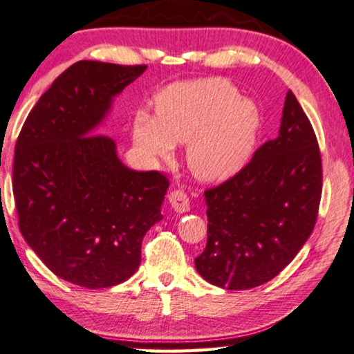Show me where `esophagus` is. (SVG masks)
<instances>
[{
    "mask_svg": "<svg viewBox=\"0 0 354 354\" xmlns=\"http://www.w3.org/2000/svg\"><path fill=\"white\" fill-rule=\"evenodd\" d=\"M168 201H170V205L176 213L189 212V198L183 191H173L168 196Z\"/></svg>",
    "mask_w": 354,
    "mask_h": 354,
    "instance_id": "1",
    "label": "esophagus"
}]
</instances>
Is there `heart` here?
Segmentation results:
<instances>
[{"label":"heart","instance_id":"obj_1","mask_svg":"<svg viewBox=\"0 0 354 354\" xmlns=\"http://www.w3.org/2000/svg\"><path fill=\"white\" fill-rule=\"evenodd\" d=\"M157 117L138 112L133 141L146 156L167 158L187 142L186 162L205 183L225 181L250 160L261 128V113L250 97L225 78L175 83L156 99Z\"/></svg>","mask_w":354,"mask_h":354}]
</instances>
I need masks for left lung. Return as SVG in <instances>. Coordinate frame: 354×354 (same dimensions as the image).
Instances as JSON below:
<instances>
[{
    "label": "left lung",
    "instance_id": "left-lung-1",
    "mask_svg": "<svg viewBox=\"0 0 354 354\" xmlns=\"http://www.w3.org/2000/svg\"><path fill=\"white\" fill-rule=\"evenodd\" d=\"M321 192L315 131L288 89L277 138L263 144L236 176L203 194L208 237L196 258L197 272L229 290L271 281L311 236Z\"/></svg>",
    "mask_w": 354,
    "mask_h": 354
}]
</instances>
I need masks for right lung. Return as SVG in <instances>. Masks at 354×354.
Wrapping results in <instances>:
<instances>
[{
  "instance_id": "right-lung-1",
  "label": "right lung",
  "mask_w": 354,
  "mask_h": 354,
  "mask_svg": "<svg viewBox=\"0 0 354 354\" xmlns=\"http://www.w3.org/2000/svg\"><path fill=\"white\" fill-rule=\"evenodd\" d=\"M146 66L80 61L28 113L16 142L12 191L19 227L57 277L86 288L117 286L141 263V242L162 220L168 179L136 171L97 134L113 99Z\"/></svg>"
}]
</instances>
